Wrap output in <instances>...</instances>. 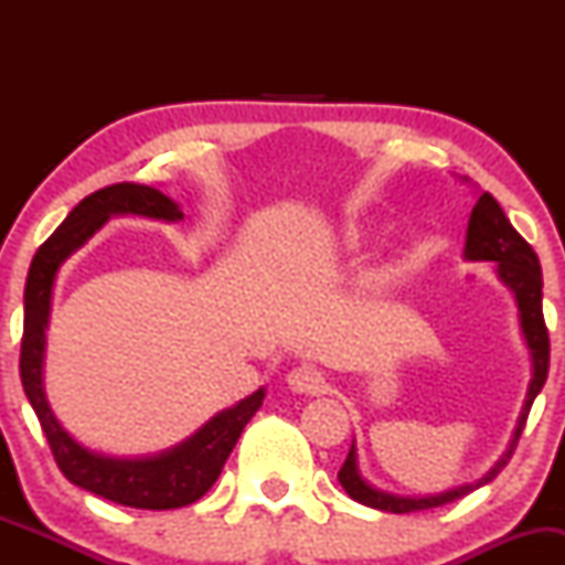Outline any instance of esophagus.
Masks as SVG:
<instances>
[{
  "label": "esophagus",
  "instance_id": "esophagus-1",
  "mask_svg": "<svg viewBox=\"0 0 565 565\" xmlns=\"http://www.w3.org/2000/svg\"><path fill=\"white\" fill-rule=\"evenodd\" d=\"M287 385L295 393L316 395L323 391V385H327V382H323V374L316 366H297L287 374Z\"/></svg>",
  "mask_w": 565,
  "mask_h": 565
}]
</instances>
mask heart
I'll use <instances>...</instances> for the list:
<instances>
[{"label":"heart","mask_w":565,"mask_h":565,"mask_svg":"<svg viewBox=\"0 0 565 565\" xmlns=\"http://www.w3.org/2000/svg\"><path fill=\"white\" fill-rule=\"evenodd\" d=\"M359 238H361V233H355V231L348 233V242H350V244H355V242H359Z\"/></svg>","instance_id":"heart-1"}]
</instances>
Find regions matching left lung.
<instances>
[{"label": "left lung", "mask_w": 565, "mask_h": 565, "mask_svg": "<svg viewBox=\"0 0 565 565\" xmlns=\"http://www.w3.org/2000/svg\"><path fill=\"white\" fill-rule=\"evenodd\" d=\"M462 257L472 263H481V260L494 263L497 278L512 291V297H515L518 323H521V334H523V342H526L529 359H531L529 391H526V398H523L521 414H518L515 430H512L508 449H504L502 457L497 459L494 468L486 472V476L478 478L476 483L454 486L449 491H440V494H425V497H401V494H393V491H382L377 486L369 483L366 478L361 476L359 449H355V440H353L345 465H342L340 472H337V478H340L342 489L348 491L350 499L366 504V508L385 510V512L430 510V508H440V504L446 502H454V499L470 494V491L481 489V486L494 481L499 472H502L504 465L510 462L518 438H521L523 433V425H526L531 404H534V398L544 387V380H547L550 337H547V327H544V316H542L540 257H536V252L526 244V238L512 228L510 220L504 217L502 206L497 204V199L486 191L478 196L476 206H472L470 212Z\"/></svg>", "instance_id": "obj_1"}]
</instances>
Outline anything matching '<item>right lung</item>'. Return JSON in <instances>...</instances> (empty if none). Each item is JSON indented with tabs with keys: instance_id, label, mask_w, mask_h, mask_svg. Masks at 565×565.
<instances>
[{
	"instance_id": "right-lung-1",
	"label": "right lung",
	"mask_w": 565,
	"mask_h": 565,
	"mask_svg": "<svg viewBox=\"0 0 565 565\" xmlns=\"http://www.w3.org/2000/svg\"><path fill=\"white\" fill-rule=\"evenodd\" d=\"M119 215L164 220V223L183 220L178 201L151 185L116 183L82 199L63 220L61 228L39 246L31 260L23 291L21 382L25 398L31 401V408L36 412L50 449L55 454L57 468L71 483L125 508H185L204 497L217 481L246 423L263 406L265 387L246 395L231 408L217 412L178 446L151 454V457H108V454L87 449L61 425L44 393V353H47V327L57 270L108 220Z\"/></svg>"
}]
</instances>
